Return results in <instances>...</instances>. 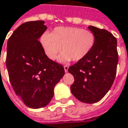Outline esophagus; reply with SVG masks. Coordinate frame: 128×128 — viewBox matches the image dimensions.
Wrapping results in <instances>:
<instances>
[{"mask_svg":"<svg viewBox=\"0 0 128 128\" xmlns=\"http://www.w3.org/2000/svg\"><path fill=\"white\" fill-rule=\"evenodd\" d=\"M64 70H65V72H67L68 71V66H67V65H65L64 66Z\"/></svg>","mask_w":128,"mask_h":128,"instance_id":"1","label":"esophagus"}]
</instances>
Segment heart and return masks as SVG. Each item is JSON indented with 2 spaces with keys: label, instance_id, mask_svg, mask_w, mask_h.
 Wrapping results in <instances>:
<instances>
[{
  "label": "heart",
  "instance_id": "heart-1",
  "mask_svg": "<svg viewBox=\"0 0 128 128\" xmlns=\"http://www.w3.org/2000/svg\"><path fill=\"white\" fill-rule=\"evenodd\" d=\"M94 34L79 28L59 27L52 33L45 32L40 42L46 55L55 60L61 51V61H80L89 54L95 44Z\"/></svg>",
  "mask_w": 128,
  "mask_h": 128
}]
</instances>
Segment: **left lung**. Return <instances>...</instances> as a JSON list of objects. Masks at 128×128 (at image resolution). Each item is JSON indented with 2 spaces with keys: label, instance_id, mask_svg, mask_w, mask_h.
<instances>
[{
  "label": "left lung",
  "instance_id": "obj_1",
  "mask_svg": "<svg viewBox=\"0 0 128 128\" xmlns=\"http://www.w3.org/2000/svg\"><path fill=\"white\" fill-rule=\"evenodd\" d=\"M96 36L95 44L82 60L70 66L68 72L74 77L70 86L73 96L80 101L94 103L100 100L113 84L118 55L117 40L104 29L90 26Z\"/></svg>",
  "mask_w": 128,
  "mask_h": 128
}]
</instances>
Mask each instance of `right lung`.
<instances>
[{"instance_id":"add662e5","label":"right lung","mask_w":128,"mask_h":128,"mask_svg":"<svg viewBox=\"0 0 128 128\" xmlns=\"http://www.w3.org/2000/svg\"><path fill=\"white\" fill-rule=\"evenodd\" d=\"M47 29L44 20L21 24L9 38L6 66L16 94L26 106L45 107L64 75V66L49 59L38 39Z\"/></svg>"}]
</instances>
